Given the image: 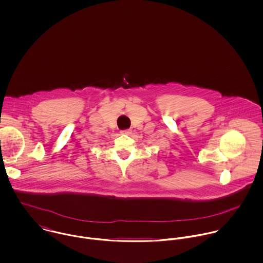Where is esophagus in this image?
<instances>
[{"instance_id":"34e87169","label":"esophagus","mask_w":263,"mask_h":263,"mask_svg":"<svg viewBox=\"0 0 263 263\" xmlns=\"http://www.w3.org/2000/svg\"><path fill=\"white\" fill-rule=\"evenodd\" d=\"M121 134H122V135H129V134H130V129H124V130H121Z\"/></svg>"}]
</instances>
